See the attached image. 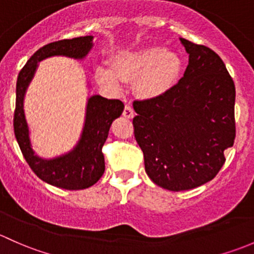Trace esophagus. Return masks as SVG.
I'll return each instance as SVG.
<instances>
[{
    "label": "esophagus",
    "mask_w": 254,
    "mask_h": 254,
    "mask_svg": "<svg viewBox=\"0 0 254 254\" xmlns=\"http://www.w3.org/2000/svg\"><path fill=\"white\" fill-rule=\"evenodd\" d=\"M133 115H134V112H133L132 106H130L129 104H127V105L125 106V110H124V116L127 117V119H132Z\"/></svg>",
    "instance_id": "obj_1"
}]
</instances>
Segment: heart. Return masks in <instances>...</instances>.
<instances>
[{"label": "heart", "mask_w": 254, "mask_h": 254, "mask_svg": "<svg viewBox=\"0 0 254 254\" xmlns=\"http://www.w3.org/2000/svg\"><path fill=\"white\" fill-rule=\"evenodd\" d=\"M182 62L179 54L159 44L124 50L115 56L111 67L96 68V79L115 93L124 89L125 82L134 80L135 90L146 99L165 94L177 80Z\"/></svg>", "instance_id": "obj_1"}]
</instances>
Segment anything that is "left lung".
Here are the masks:
<instances>
[{
  "mask_svg": "<svg viewBox=\"0 0 254 254\" xmlns=\"http://www.w3.org/2000/svg\"><path fill=\"white\" fill-rule=\"evenodd\" d=\"M188 66L161 96L134 101V137L151 181L165 190H192L213 180L234 145L235 84L223 60L180 38Z\"/></svg>",
  "mask_w": 254,
  "mask_h": 254,
  "instance_id": "left-lung-1",
  "label": "left lung"
}]
</instances>
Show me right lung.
<instances>
[{
	"mask_svg": "<svg viewBox=\"0 0 254 254\" xmlns=\"http://www.w3.org/2000/svg\"><path fill=\"white\" fill-rule=\"evenodd\" d=\"M93 35L79 36L43 46L28 60L17 79L13 126L20 150L39 179L64 190H84L96 184L103 176L105 160L101 148L108 139L111 124L124 112V103L101 95L88 96L84 124L78 142L67 153L46 159L39 156L33 149L24 112V98L39 62L55 56L69 57L78 61L84 60L93 49ZM88 87H90L89 82Z\"/></svg>",
	"mask_w": 254,
	"mask_h": 254,
	"instance_id": "add662e5",
	"label": "right lung"
}]
</instances>
